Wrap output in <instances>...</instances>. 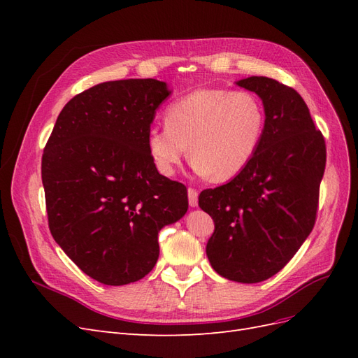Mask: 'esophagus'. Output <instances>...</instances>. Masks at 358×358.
<instances>
[{"mask_svg": "<svg viewBox=\"0 0 358 358\" xmlns=\"http://www.w3.org/2000/svg\"><path fill=\"white\" fill-rule=\"evenodd\" d=\"M188 203L191 208H197L199 204V192L194 188H188Z\"/></svg>", "mask_w": 358, "mask_h": 358, "instance_id": "34e87169", "label": "esophagus"}]
</instances>
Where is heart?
I'll return each mask as SVG.
<instances>
[{
	"label": "heart",
	"instance_id": "b5f03b06",
	"mask_svg": "<svg viewBox=\"0 0 358 358\" xmlns=\"http://www.w3.org/2000/svg\"><path fill=\"white\" fill-rule=\"evenodd\" d=\"M263 104L248 91L204 88L171 103L166 125L149 128L146 145L155 167L171 176L187 157L200 176L229 180L242 173L263 140Z\"/></svg>",
	"mask_w": 358,
	"mask_h": 358
}]
</instances>
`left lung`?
I'll return each instance as SVG.
<instances>
[{"instance_id":"1","label":"left lung","mask_w":358,"mask_h":358,"mask_svg":"<svg viewBox=\"0 0 358 358\" xmlns=\"http://www.w3.org/2000/svg\"><path fill=\"white\" fill-rule=\"evenodd\" d=\"M236 85L263 101V140L249 166L225 185L204 189L199 206L215 222L206 246L215 272L257 284L276 275L313 229L326 142L297 91L263 76Z\"/></svg>"}]
</instances>
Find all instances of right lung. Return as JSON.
I'll use <instances>...</instances> for the list:
<instances>
[{"mask_svg":"<svg viewBox=\"0 0 358 358\" xmlns=\"http://www.w3.org/2000/svg\"><path fill=\"white\" fill-rule=\"evenodd\" d=\"M171 94L157 79L103 82L61 110L41 159L49 229L83 273L104 285L145 278L158 233L188 210L187 187L158 173L146 136Z\"/></svg>","mask_w":358,"mask_h":358,"instance_id":"1","label":"right lung"}]
</instances>
